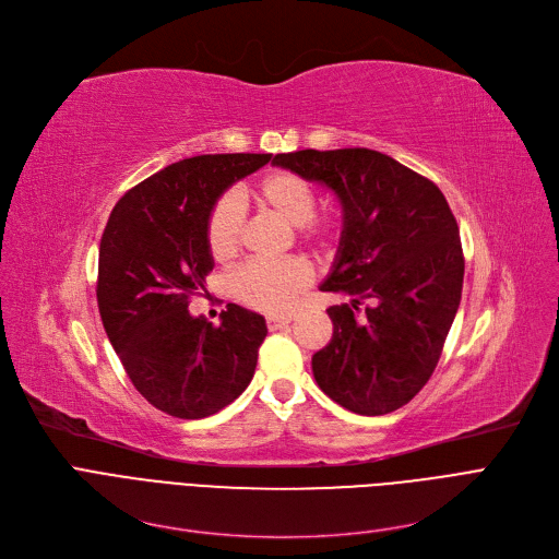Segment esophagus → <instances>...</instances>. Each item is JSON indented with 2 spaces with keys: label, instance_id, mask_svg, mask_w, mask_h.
I'll return each mask as SVG.
<instances>
[{
  "label": "esophagus",
  "instance_id": "esophagus-1",
  "mask_svg": "<svg viewBox=\"0 0 559 559\" xmlns=\"http://www.w3.org/2000/svg\"><path fill=\"white\" fill-rule=\"evenodd\" d=\"M289 321H292V314H270L267 317V329L270 331H278V329L287 326Z\"/></svg>",
  "mask_w": 559,
  "mask_h": 559
}]
</instances>
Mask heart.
<instances>
[{
  "label": "heart",
  "instance_id": "b5f03b06",
  "mask_svg": "<svg viewBox=\"0 0 559 559\" xmlns=\"http://www.w3.org/2000/svg\"><path fill=\"white\" fill-rule=\"evenodd\" d=\"M255 201L264 211H270L283 224L297 228L308 242L324 247L337 233L331 222H312L317 211L314 190L297 174L274 171L267 174L253 190ZM245 226V211L238 197L224 194L213 205L205 238L213 258L226 260L240 249ZM310 283L308 264L299 258H285L274 262H247L230 276V289L240 301L264 310L285 312L299 299Z\"/></svg>",
  "mask_w": 559,
  "mask_h": 559
}]
</instances>
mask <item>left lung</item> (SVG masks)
<instances>
[{"instance_id": "8db88e82", "label": "left lung", "mask_w": 559, "mask_h": 559, "mask_svg": "<svg viewBox=\"0 0 559 559\" xmlns=\"http://www.w3.org/2000/svg\"><path fill=\"white\" fill-rule=\"evenodd\" d=\"M272 165L326 186L342 205L321 289L350 304L326 310L333 340L312 356L317 385L356 415L394 413L428 383L462 299L464 255L447 197L365 146L276 154Z\"/></svg>"}]
</instances>
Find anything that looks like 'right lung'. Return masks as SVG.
Masks as SVG:
<instances>
[{
  "instance_id": "right-lung-1",
  "label": "right lung",
  "mask_w": 559,
  "mask_h": 559,
  "mask_svg": "<svg viewBox=\"0 0 559 559\" xmlns=\"http://www.w3.org/2000/svg\"><path fill=\"white\" fill-rule=\"evenodd\" d=\"M272 154L171 163L131 188L99 245L97 304L131 383L176 419L219 413L251 383L264 317L228 304L222 324L192 317L190 297L215 267L205 226L217 199Z\"/></svg>"
}]
</instances>
